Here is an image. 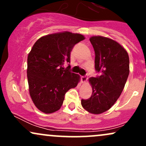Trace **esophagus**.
Here are the masks:
<instances>
[{"instance_id":"1","label":"esophagus","mask_w":146,"mask_h":146,"mask_svg":"<svg viewBox=\"0 0 146 146\" xmlns=\"http://www.w3.org/2000/svg\"><path fill=\"white\" fill-rule=\"evenodd\" d=\"M87 79H88V77H87L86 75H84V76H82V78H81L82 82L83 83L84 82H86Z\"/></svg>"}]
</instances>
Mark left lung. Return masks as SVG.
Returning <instances> with one entry per match:
<instances>
[{"label": "left lung", "instance_id": "obj_1", "mask_svg": "<svg viewBox=\"0 0 146 146\" xmlns=\"http://www.w3.org/2000/svg\"><path fill=\"white\" fill-rule=\"evenodd\" d=\"M90 42L95 51V68L100 76L90 78L93 93L82 100L83 108L92 114L109 110L119 98L129 75V57L125 48L110 38L93 36Z\"/></svg>", "mask_w": 146, "mask_h": 146}]
</instances>
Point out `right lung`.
I'll use <instances>...</instances> for the list:
<instances>
[{
	"mask_svg": "<svg viewBox=\"0 0 146 146\" xmlns=\"http://www.w3.org/2000/svg\"><path fill=\"white\" fill-rule=\"evenodd\" d=\"M84 36L68 31L42 37L33 44L27 58L29 93L37 108L44 113L57 111L64 95L77 86L80 75L69 71L70 53L84 40Z\"/></svg>",
	"mask_w": 146,
	"mask_h": 146,
	"instance_id": "add662e5",
	"label": "right lung"
}]
</instances>
